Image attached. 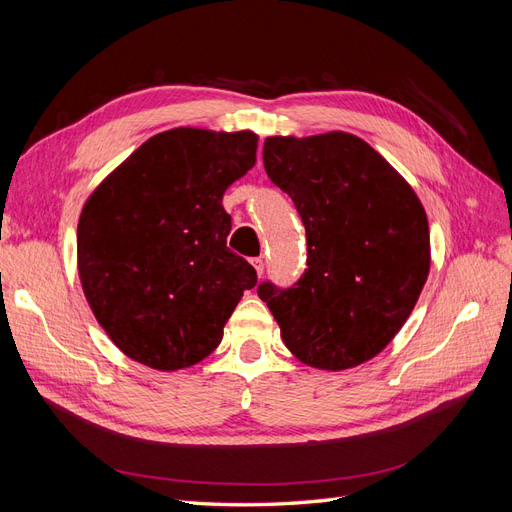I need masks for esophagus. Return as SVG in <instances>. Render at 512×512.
I'll return each mask as SVG.
<instances>
[{
    "label": "esophagus",
    "instance_id": "34e87169",
    "mask_svg": "<svg viewBox=\"0 0 512 512\" xmlns=\"http://www.w3.org/2000/svg\"><path fill=\"white\" fill-rule=\"evenodd\" d=\"M252 265H254V269H256V273H258V277L265 273V260H262V256H258V258H252Z\"/></svg>",
    "mask_w": 512,
    "mask_h": 512
}]
</instances>
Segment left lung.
<instances>
[{
	"label": "left lung",
	"mask_w": 512,
	"mask_h": 512,
	"mask_svg": "<svg viewBox=\"0 0 512 512\" xmlns=\"http://www.w3.org/2000/svg\"><path fill=\"white\" fill-rule=\"evenodd\" d=\"M269 179L297 207L307 269L297 284L258 286L286 348L309 367H356L389 346L429 275L421 200L359 136H269Z\"/></svg>",
	"instance_id": "obj_1"
}]
</instances>
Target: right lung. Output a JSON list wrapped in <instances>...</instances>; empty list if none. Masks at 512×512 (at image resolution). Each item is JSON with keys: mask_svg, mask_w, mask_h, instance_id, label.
I'll return each instance as SVG.
<instances>
[{"mask_svg": "<svg viewBox=\"0 0 512 512\" xmlns=\"http://www.w3.org/2000/svg\"><path fill=\"white\" fill-rule=\"evenodd\" d=\"M256 149L254 132H160L87 198L76 232L83 292L130 359L162 371L203 361L256 286V269L226 247L222 207Z\"/></svg>", "mask_w": 512, "mask_h": 512, "instance_id": "1", "label": "right lung"}]
</instances>
